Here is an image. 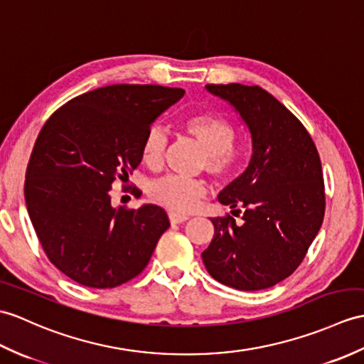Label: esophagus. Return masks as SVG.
Segmentation results:
<instances>
[{
  "mask_svg": "<svg viewBox=\"0 0 364 364\" xmlns=\"http://www.w3.org/2000/svg\"><path fill=\"white\" fill-rule=\"evenodd\" d=\"M188 215H183V214H176V213H168V220H171L172 225H178L188 220Z\"/></svg>",
  "mask_w": 364,
  "mask_h": 364,
  "instance_id": "34e87169",
  "label": "esophagus"
}]
</instances>
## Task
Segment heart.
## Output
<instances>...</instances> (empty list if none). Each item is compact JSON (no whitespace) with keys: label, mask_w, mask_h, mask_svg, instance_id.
Wrapping results in <instances>:
<instances>
[{"label":"heart","mask_w":364,"mask_h":364,"mask_svg":"<svg viewBox=\"0 0 364 364\" xmlns=\"http://www.w3.org/2000/svg\"><path fill=\"white\" fill-rule=\"evenodd\" d=\"M183 130L198 142L205 151V168L215 176H228L237 171L243 154L234 146L235 130L230 121L214 113L191 114L181 122ZM167 138L161 127L154 125L142 141L141 155L144 164L156 167L161 164ZM206 186L200 180L168 175L150 184L149 196L155 203L175 213H191L205 197Z\"/></svg>","instance_id":"b5f03b06"}]
</instances>
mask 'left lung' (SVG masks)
Wrapping results in <instances>:
<instances>
[{"label":"left lung","mask_w":364,"mask_h":364,"mask_svg":"<svg viewBox=\"0 0 364 364\" xmlns=\"http://www.w3.org/2000/svg\"><path fill=\"white\" fill-rule=\"evenodd\" d=\"M230 104L248 129L251 158L243 173L218 193L240 213L210 218L214 237L201 252L208 273L242 291L269 289L299 267L324 218L318 150L304 125L260 87L206 85Z\"/></svg>","instance_id":"8db88e82"}]
</instances>
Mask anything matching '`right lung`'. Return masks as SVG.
Wrapping results in <instances>:
<instances>
[{"mask_svg": "<svg viewBox=\"0 0 364 364\" xmlns=\"http://www.w3.org/2000/svg\"><path fill=\"white\" fill-rule=\"evenodd\" d=\"M183 96L159 85L102 87L71 99L41 129L24 200L48 259L73 281L113 289L149 264L167 214L156 205L114 206L109 191L129 180L147 130Z\"/></svg>", "mask_w": 364, "mask_h": 364, "instance_id": "add662e5", "label": "right lung"}]
</instances>
